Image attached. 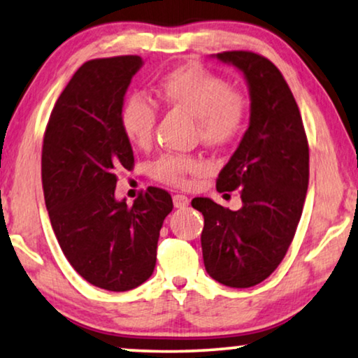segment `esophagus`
Here are the masks:
<instances>
[{
	"mask_svg": "<svg viewBox=\"0 0 358 358\" xmlns=\"http://www.w3.org/2000/svg\"><path fill=\"white\" fill-rule=\"evenodd\" d=\"M173 202H174V207H176V208H184V207H187L190 200H189L187 195H182V194H176L174 197H173Z\"/></svg>",
	"mask_w": 358,
	"mask_h": 358,
	"instance_id": "obj_1",
	"label": "esophagus"
}]
</instances>
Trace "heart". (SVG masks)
<instances>
[{"label": "heart", "mask_w": 358, "mask_h": 358, "mask_svg": "<svg viewBox=\"0 0 358 358\" xmlns=\"http://www.w3.org/2000/svg\"><path fill=\"white\" fill-rule=\"evenodd\" d=\"M156 96L166 107L187 112L195 119L199 138L208 146H227L241 135L248 119L243 92L229 90L222 76L199 65L174 68L156 83ZM122 130L130 143L148 145L156 125V107L140 94L127 97L120 109ZM207 171V163L190 156L166 155L156 161L153 173L168 184L185 185L190 176Z\"/></svg>", "instance_id": "1"}]
</instances>
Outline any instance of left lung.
Segmentation results:
<instances>
[{"label":"left lung","mask_w":358,"mask_h":358,"mask_svg":"<svg viewBox=\"0 0 358 358\" xmlns=\"http://www.w3.org/2000/svg\"><path fill=\"white\" fill-rule=\"evenodd\" d=\"M243 73L249 90V125L236 151L220 171V192L239 190L233 212L197 197L202 212L205 271L233 288L257 285L285 257L301 218L310 179V150L295 97L271 60L252 52L213 55Z\"/></svg>","instance_id":"8db88e82"}]
</instances>
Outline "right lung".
<instances>
[{
	"label": "right lung",
	"instance_id": "obj_1",
	"mask_svg": "<svg viewBox=\"0 0 358 358\" xmlns=\"http://www.w3.org/2000/svg\"><path fill=\"white\" fill-rule=\"evenodd\" d=\"M143 60L136 55L86 62L58 97L42 148L48 217L63 254L94 287L127 292L148 280L159 229L173 210L163 189L134 203L115 199V169L134 166L120 109Z\"/></svg>",
	"mask_w": 358,
	"mask_h": 358
}]
</instances>
